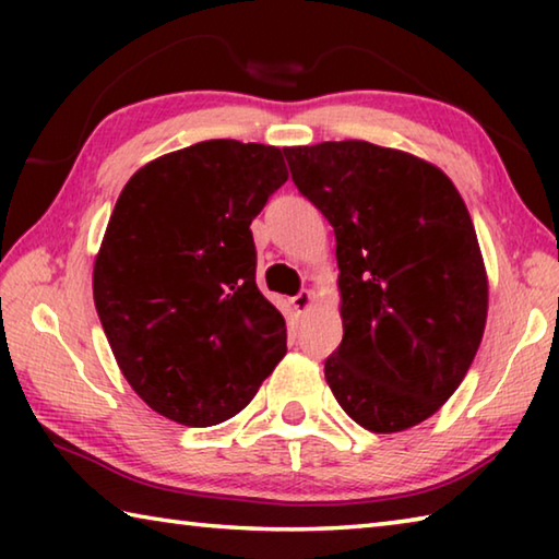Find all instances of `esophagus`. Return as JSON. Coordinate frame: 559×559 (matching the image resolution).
<instances>
[{"label":"esophagus","mask_w":559,"mask_h":559,"mask_svg":"<svg viewBox=\"0 0 559 559\" xmlns=\"http://www.w3.org/2000/svg\"><path fill=\"white\" fill-rule=\"evenodd\" d=\"M290 302H293V308L298 310V313H308V310L313 308V302H316V293L306 288V290H300L298 296H293Z\"/></svg>","instance_id":"obj_1"}]
</instances>
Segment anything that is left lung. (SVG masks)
Wrapping results in <instances>:
<instances>
[{
  "instance_id": "obj_1",
  "label": "left lung",
  "mask_w": 559,
  "mask_h": 559,
  "mask_svg": "<svg viewBox=\"0 0 559 559\" xmlns=\"http://www.w3.org/2000/svg\"><path fill=\"white\" fill-rule=\"evenodd\" d=\"M335 229L343 343L337 404L374 433L412 429L459 390L488 318V273L459 189L437 165L343 140L283 147Z\"/></svg>"
}]
</instances>
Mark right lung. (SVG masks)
I'll return each instance as SVG.
<instances>
[{"label":"right lung","instance_id":"obj_1","mask_svg":"<svg viewBox=\"0 0 559 559\" xmlns=\"http://www.w3.org/2000/svg\"><path fill=\"white\" fill-rule=\"evenodd\" d=\"M288 179L283 150L206 140L128 179L93 261V300L122 377L182 427L239 414L286 355L257 286L251 222Z\"/></svg>","mask_w":559,"mask_h":559}]
</instances>
